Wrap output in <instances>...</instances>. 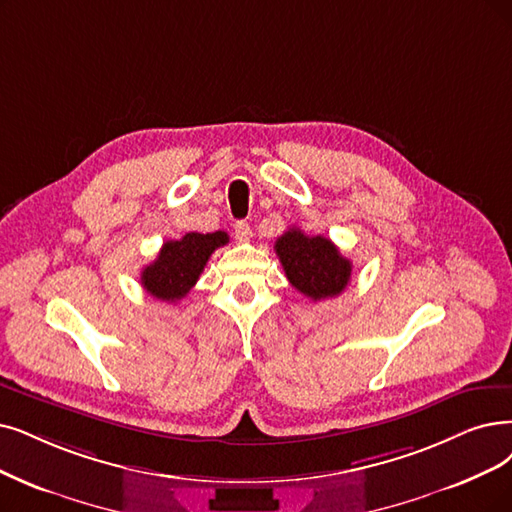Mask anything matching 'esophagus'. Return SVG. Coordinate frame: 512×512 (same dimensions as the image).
Instances as JSON below:
<instances>
[{"mask_svg":"<svg viewBox=\"0 0 512 512\" xmlns=\"http://www.w3.org/2000/svg\"><path fill=\"white\" fill-rule=\"evenodd\" d=\"M235 239H237L239 243H245V241L252 239V229H250V224L245 222V220L235 222Z\"/></svg>","mask_w":512,"mask_h":512,"instance_id":"1","label":"esophagus"}]
</instances>
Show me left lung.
<instances>
[{"instance_id":"8db88e82","label":"left lung","mask_w":512,"mask_h":512,"mask_svg":"<svg viewBox=\"0 0 512 512\" xmlns=\"http://www.w3.org/2000/svg\"><path fill=\"white\" fill-rule=\"evenodd\" d=\"M275 254L294 288L311 300L334 298L351 281L353 264L323 235L292 227L275 241Z\"/></svg>"}]
</instances>
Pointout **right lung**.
Wrapping results in <instances>:
<instances>
[{
  "label": "right lung",
  "mask_w": 512,
  "mask_h": 512,
  "mask_svg": "<svg viewBox=\"0 0 512 512\" xmlns=\"http://www.w3.org/2000/svg\"><path fill=\"white\" fill-rule=\"evenodd\" d=\"M229 243L224 231L216 233H187L182 239L166 241L157 258L142 269L140 283L157 300L176 302L185 298L199 275L206 269L210 256Z\"/></svg>",
  "instance_id": "add662e5"
}]
</instances>
